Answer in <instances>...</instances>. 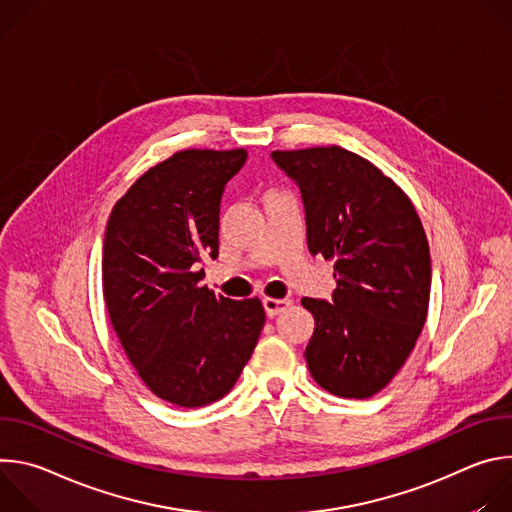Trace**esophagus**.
<instances>
[{
    "label": "esophagus",
    "mask_w": 512,
    "mask_h": 512,
    "mask_svg": "<svg viewBox=\"0 0 512 512\" xmlns=\"http://www.w3.org/2000/svg\"><path fill=\"white\" fill-rule=\"evenodd\" d=\"M289 300H279V298H263V308L269 318L281 314L285 308H289Z\"/></svg>",
    "instance_id": "obj_1"
}]
</instances>
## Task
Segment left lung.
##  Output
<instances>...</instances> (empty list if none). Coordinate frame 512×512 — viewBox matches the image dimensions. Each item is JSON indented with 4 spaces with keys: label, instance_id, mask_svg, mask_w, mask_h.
<instances>
[{
    "label": "left lung",
    "instance_id": "left-lung-1",
    "mask_svg": "<svg viewBox=\"0 0 512 512\" xmlns=\"http://www.w3.org/2000/svg\"><path fill=\"white\" fill-rule=\"evenodd\" d=\"M302 190L308 247L334 261V304L304 298L316 328L306 346L314 381L369 399L401 371L429 306V245L411 198L369 160L340 145L277 150Z\"/></svg>",
    "mask_w": 512,
    "mask_h": 512
}]
</instances>
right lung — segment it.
I'll list each match as a JSON object with an SVG mask.
<instances>
[{
  "label": "right lung",
  "instance_id": "obj_1",
  "mask_svg": "<svg viewBox=\"0 0 512 512\" xmlns=\"http://www.w3.org/2000/svg\"><path fill=\"white\" fill-rule=\"evenodd\" d=\"M247 150H180L115 202L103 243V298L139 379L186 409L223 399L253 354L265 310L200 285L218 255L225 184Z\"/></svg>",
  "mask_w": 512,
  "mask_h": 512
}]
</instances>
